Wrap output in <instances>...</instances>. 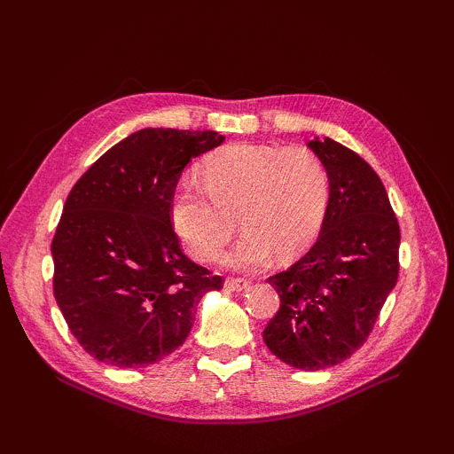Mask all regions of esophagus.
Segmentation results:
<instances>
[{
  "label": "esophagus",
  "mask_w": 454,
  "mask_h": 454,
  "mask_svg": "<svg viewBox=\"0 0 454 454\" xmlns=\"http://www.w3.org/2000/svg\"><path fill=\"white\" fill-rule=\"evenodd\" d=\"M250 280H246V278H227L225 280V287L227 290H231V292H244V290H248L250 287Z\"/></svg>",
  "instance_id": "34e87169"
}]
</instances>
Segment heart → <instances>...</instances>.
<instances>
[{"label":"heart","instance_id":"obj_1","mask_svg":"<svg viewBox=\"0 0 454 454\" xmlns=\"http://www.w3.org/2000/svg\"><path fill=\"white\" fill-rule=\"evenodd\" d=\"M202 177L177 182L170 200L176 235L197 259H212L235 231L240 239L219 255L237 270L265 267L272 252L286 259L318 237L329 204V174L312 149L237 144L215 151Z\"/></svg>","mask_w":454,"mask_h":454}]
</instances>
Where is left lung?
Returning <instances> with one entry per match:
<instances>
[{
	"label": "left lung",
	"mask_w": 454,
	"mask_h": 454,
	"mask_svg": "<svg viewBox=\"0 0 454 454\" xmlns=\"http://www.w3.org/2000/svg\"><path fill=\"white\" fill-rule=\"evenodd\" d=\"M329 174L318 240L267 282L280 309L263 339L284 364L318 371L340 364L367 340L400 272V225L369 164L332 138L307 144Z\"/></svg>",
	"instance_id": "8db88e82"
}]
</instances>
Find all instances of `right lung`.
Masks as SVG:
<instances>
[{
  "mask_svg": "<svg viewBox=\"0 0 454 454\" xmlns=\"http://www.w3.org/2000/svg\"><path fill=\"white\" fill-rule=\"evenodd\" d=\"M214 130L142 129L79 177L51 244L52 290L92 358L145 367L182 347L202 295L223 280L191 261L170 200L191 159L222 145Z\"/></svg>",
  "mask_w": 454,
  "mask_h": 454,
  "instance_id": "add662e5",
  "label": "right lung"
}]
</instances>
